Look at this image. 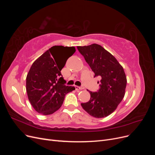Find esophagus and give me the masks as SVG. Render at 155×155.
Segmentation results:
<instances>
[{
  "instance_id": "1",
  "label": "esophagus",
  "mask_w": 155,
  "mask_h": 155,
  "mask_svg": "<svg viewBox=\"0 0 155 155\" xmlns=\"http://www.w3.org/2000/svg\"><path fill=\"white\" fill-rule=\"evenodd\" d=\"M75 88H76V90H82V89H84V87H78V86H75Z\"/></svg>"
}]
</instances>
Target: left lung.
<instances>
[{
  "label": "left lung",
  "instance_id": "left-lung-1",
  "mask_svg": "<svg viewBox=\"0 0 155 155\" xmlns=\"http://www.w3.org/2000/svg\"><path fill=\"white\" fill-rule=\"evenodd\" d=\"M94 76H99L100 88L88 91L91 99L81 104L83 109L96 118H105L116 109L125 96L127 78L124 68L109 51L97 44L77 46Z\"/></svg>",
  "mask_w": 155,
  "mask_h": 155
}]
</instances>
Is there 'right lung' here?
Here are the masks:
<instances>
[{"label":"right lung","instance_id":"right-lung-1","mask_svg":"<svg viewBox=\"0 0 155 155\" xmlns=\"http://www.w3.org/2000/svg\"><path fill=\"white\" fill-rule=\"evenodd\" d=\"M76 48L74 46H54L37 58L26 76V92L34 109L39 114L49 115L63 105L65 95L75 87L64 85L62 68ZM66 55L68 58L64 60Z\"/></svg>","mask_w":155,"mask_h":155}]
</instances>
